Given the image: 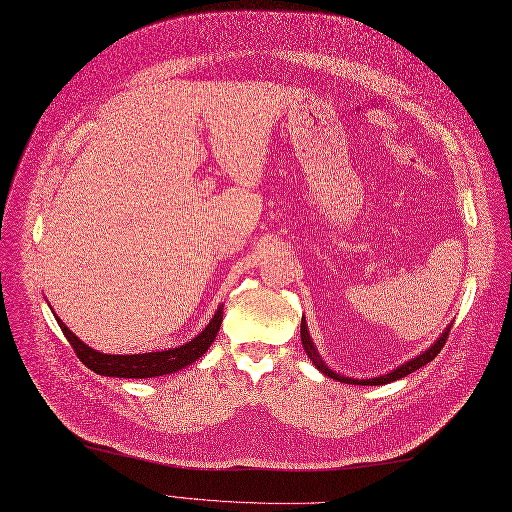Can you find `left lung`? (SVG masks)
I'll use <instances>...</instances> for the list:
<instances>
[{
	"mask_svg": "<svg viewBox=\"0 0 512 512\" xmlns=\"http://www.w3.org/2000/svg\"><path fill=\"white\" fill-rule=\"evenodd\" d=\"M448 332H450V326L442 332V336H440L432 346L427 348L425 353H421L419 357L407 361L405 365L396 367L394 371H390V373H386V375H378V378H369V380H351V378H344V375H338V373L332 371L324 361H321V357H319V353H317V348H315V344H313V340H311V336H309L305 319H301V340H303V348H305V353L309 355V359L313 361V365H315L321 373H326L328 378H334V380L344 382V384H357V386H384V384H390V382H396V380H400V378H405V375L417 371L419 367L427 365L429 361H434V359L438 357V353L444 348V344H446Z\"/></svg>",
	"mask_w": 512,
	"mask_h": 512,
	"instance_id": "8db88e82",
	"label": "left lung"
}]
</instances>
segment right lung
Returning <instances> with one entry per match:
<instances>
[{"label":"right lung","instance_id":"right-lung-1","mask_svg":"<svg viewBox=\"0 0 512 512\" xmlns=\"http://www.w3.org/2000/svg\"><path fill=\"white\" fill-rule=\"evenodd\" d=\"M58 326L62 328L64 336L72 344L76 357L83 361L89 369H93L99 375H110V378H155V375H166V373H176L184 369L186 365L195 363L199 357L205 355L211 342L218 336V330L222 326L224 319V305L218 307L215 315L207 324V328L197 334L193 340H188L186 344L178 348H168V351H157V353H143V355H103L93 351L91 346H87L83 340H78L60 317Z\"/></svg>","mask_w":512,"mask_h":512}]
</instances>
